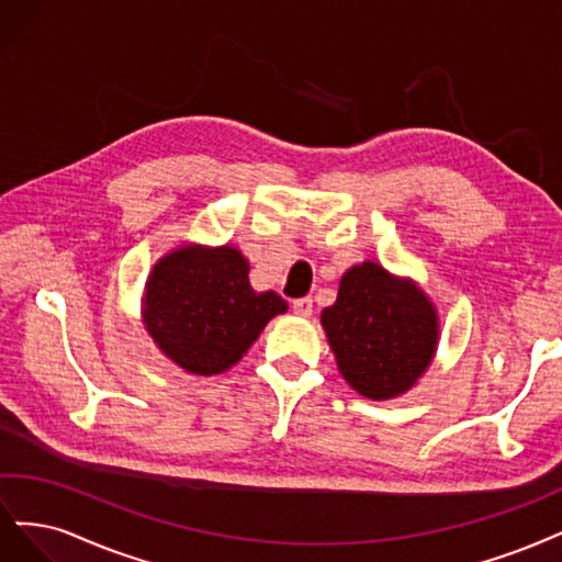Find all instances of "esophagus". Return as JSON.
Segmentation results:
<instances>
[{
	"label": "esophagus",
	"mask_w": 562,
	"mask_h": 562,
	"mask_svg": "<svg viewBox=\"0 0 562 562\" xmlns=\"http://www.w3.org/2000/svg\"><path fill=\"white\" fill-rule=\"evenodd\" d=\"M292 311L299 315V317H311L313 315V299H296L292 303Z\"/></svg>",
	"instance_id": "obj_1"
}]
</instances>
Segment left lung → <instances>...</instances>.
<instances>
[{"mask_svg":"<svg viewBox=\"0 0 562 562\" xmlns=\"http://www.w3.org/2000/svg\"><path fill=\"white\" fill-rule=\"evenodd\" d=\"M322 327L338 371L369 400H392L413 387L439 338L437 313L425 294L373 261L342 276Z\"/></svg>","mask_w":562,"mask_h":562,"instance_id":"left-lung-1","label":"left lung"}]
</instances>
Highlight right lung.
<instances>
[{"label":"right lung","mask_w":562,"mask_h":562,"mask_svg":"<svg viewBox=\"0 0 562 562\" xmlns=\"http://www.w3.org/2000/svg\"><path fill=\"white\" fill-rule=\"evenodd\" d=\"M249 266L233 247H182L154 266L144 324L175 364L195 375L231 369L286 303L249 286Z\"/></svg>","instance_id":"right-lung-1"}]
</instances>
